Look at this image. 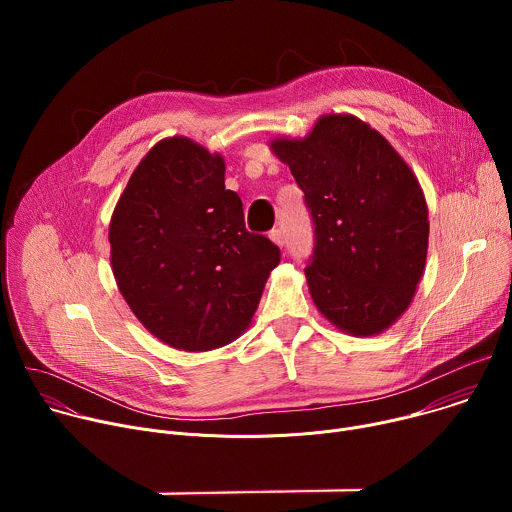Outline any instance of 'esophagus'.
I'll return each mask as SVG.
<instances>
[{"instance_id":"obj_1","label":"esophagus","mask_w":512,"mask_h":512,"mask_svg":"<svg viewBox=\"0 0 512 512\" xmlns=\"http://www.w3.org/2000/svg\"><path fill=\"white\" fill-rule=\"evenodd\" d=\"M269 239H271L277 247H283V235H281L279 229H271V231H269Z\"/></svg>"}]
</instances>
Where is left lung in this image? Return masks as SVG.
Segmentation results:
<instances>
[{
	"instance_id": "left-lung-1",
	"label": "left lung",
	"mask_w": 512,
	"mask_h": 512,
	"mask_svg": "<svg viewBox=\"0 0 512 512\" xmlns=\"http://www.w3.org/2000/svg\"><path fill=\"white\" fill-rule=\"evenodd\" d=\"M314 223L306 277L316 308L352 336L387 330L411 304L427 257L421 186L369 123L322 115L304 139H273Z\"/></svg>"
}]
</instances>
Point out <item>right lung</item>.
I'll return each mask as SVG.
<instances>
[{"label": "right lung", "instance_id": "add662e5", "mask_svg": "<svg viewBox=\"0 0 512 512\" xmlns=\"http://www.w3.org/2000/svg\"><path fill=\"white\" fill-rule=\"evenodd\" d=\"M111 267L135 318L164 344L200 352L241 336L281 253L245 229L225 160L188 137L156 143L109 225Z\"/></svg>", "mask_w": 512, "mask_h": 512}]
</instances>
